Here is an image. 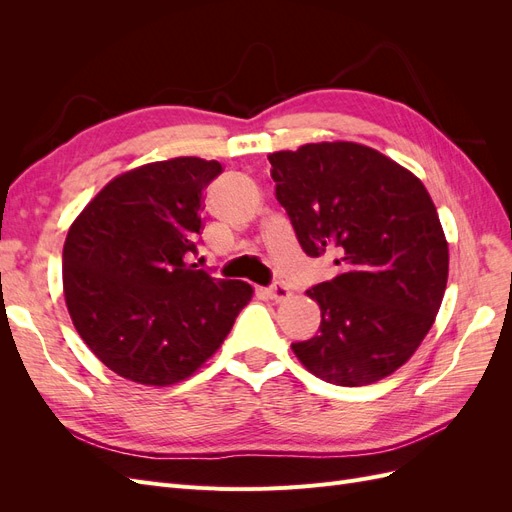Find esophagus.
Wrapping results in <instances>:
<instances>
[{
    "mask_svg": "<svg viewBox=\"0 0 512 512\" xmlns=\"http://www.w3.org/2000/svg\"><path fill=\"white\" fill-rule=\"evenodd\" d=\"M267 297L273 299L275 303H282V301H288L292 297V292L284 284H273L271 288H267Z\"/></svg>",
    "mask_w": 512,
    "mask_h": 512,
    "instance_id": "34e87169",
    "label": "esophagus"
}]
</instances>
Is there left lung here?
Returning <instances> with one entry per match:
<instances>
[{
  "label": "left lung",
  "mask_w": 512,
  "mask_h": 512,
  "mask_svg": "<svg viewBox=\"0 0 512 512\" xmlns=\"http://www.w3.org/2000/svg\"><path fill=\"white\" fill-rule=\"evenodd\" d=\"M275 196L307 256L335 252L339 275L307 290L320 331L292 352L339 386L391 376L421 346L448 280V243L423 181L350 141L269 156Z\"/></svg>",
  "instance_id": "1"
}]
</instances>
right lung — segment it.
Instances as JSON below:
<instances>
[{"mask_svg": "<svg viewBox=\"0 0 512 512\" xmlns=\"http://www.w3.org/2000/svg\"><path fill=\"white\" fill-rule=\"evenodd\" d=\"M222 164L170 158L117 175L76 215L64 243L74 329L117 376L188 380L218 352L254 288L188 265L207 185Z\"/></svg>", "mask_w": 512, "mask_h": 512, "instance_id": "1", "label": "right lung"}]
</instances>
